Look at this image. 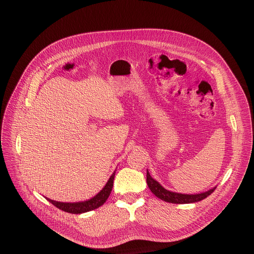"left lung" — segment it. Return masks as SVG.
Instances as JSON below:
<instances>
[{"instance_id":"8db88e82","label":"left lung","mask_w":254,"mask_h":254,"mask_svg":"<svg viewBox=\"0 0 254 254\" xmlns=\"http://www.w3.org/2000/svg\"><path fill=\"white\" fill-rule=\"evenodd\" d=\"M147 179V185L151 192L157 196L158 198L163 199L165 202L168 203H173V204H190V203H195L199 202L202 199L206 198L208 195H210L213 191L216 190V188L212 189L206 192L203 193H197V194H182V193H176V192H172L167 190H165L163 186L159 184L157 181H155L149 174V172L147 171V175H146Z\"/></svg>"}]
</instances>
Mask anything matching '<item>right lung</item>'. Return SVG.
Returning <instances> with one entry per match:
<instances>
[{
  "instance_id": "obj_1",
  "label": "right lung",
  "mask_w": 254,
  "mask_h": 254,
  "mask_svg": "<svg viewBox=\"0 0 254 254\" xmlns=\"http://www.w3.org/2000/svg\"><path fill=\"white\" fill-rule=\"evenodd\" d=\"M114 176H115V172L113 173L112 176L108 180V182H107V184L105 185V188L96 196H93L92 198H90V199H88V201H85V202L61 203V202L52 201V199L47 198V197L46 198L53 206H56L57 208L64 211V212L72 213V214H80V213H84V212L95 210V209L99 208L100 206H102L107 201V198L109 197L112 188H113Z\"/></svg>"
}]
</instances>
